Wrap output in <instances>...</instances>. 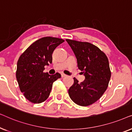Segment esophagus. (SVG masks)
<instances>
[{
    "label": "esophagus",
    "instance_id": "obj_1",
    "mask_svg": "<svg viewBox=\"0 0 132 132\" xmlns=\"http://www.w3.org/2000/svg\"><path fill=\"white\" fill-rule=\"evenodd\" d=\"M66 76H67V75H65V74H64V73L61 74V77H66Z\"/></svg>",
    "mask_w": 132,
    "mask_h": 132
}]
</instances>
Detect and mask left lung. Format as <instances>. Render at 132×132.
Wrapping results in <instances>:
<instances>
[{"mask_svg":"<svg viewBox=\"0 0 132 132\" xmlns=\"http://www.w3.org/2000/svg\"><path fill=\"white\" fill-rule=\"evenodd\" d=\"M66 41L75 53L78 68L85 77L81 83L74 77L68 94L79 106L91 105L100 99L107 89L111 76L109 61L104 53L91 43L68 39Z\"/></svg>","mask_w":132,"mask_h":132,"instance_id":"8db88e82","label":"left lung"}]
</instances>
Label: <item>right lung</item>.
Returning a JSON list of instances; mask_svg holds the SVG:
<instances>
[{
  "mask_svg": "<svg viewBox=\"0 0 132 132\" xmlns=\"http://www.w3.org/2000/svg\"><path fill=\"white\" fill-rule=\"evenodd\" d=\"M64 42L57 38L47 37L38 39L20 56L17 62L16 78L24 96L33 103L44 102L49 96L53 83L61 75L44 73V66L52 62L54 50Z\"/></svg>",
  "mask_w": 132,
  "mask_h": 132,
  "instance_id": "1",
  "label": "right lung"
}]
</instances>
